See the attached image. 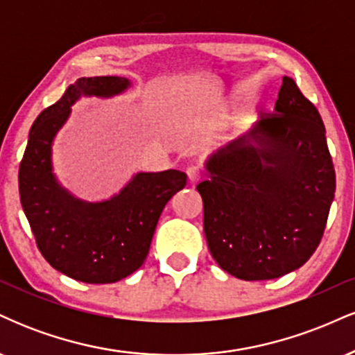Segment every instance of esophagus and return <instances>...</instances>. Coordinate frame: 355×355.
Returning <instances> with one entry per match:
<instances>
[{"mask_svg":"<svg viewBox=\"0 0 355 355\" xmlns=\"http://www.w3.org/2000/svg\"><path fill=\"white\" fill-rule=\"evenodd\" d=\"M187 175H189L190 183H197V182L200 180V178L203 177L202 166H198V165H190L189 168H187Z\"/></svg>","mask_w":355,"mask_h":355,"instance_id":"esophagus-1","label":"esophagus"}]
</instances>
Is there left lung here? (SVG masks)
Instances as JSON below:
<instances>
[{"label":"left lung","mask_w":355,"mask_h":355,"mask_svg":"<svg viewBox=\"0 0 355 355\" xmlns=\"http://www.w3.org/2000/svg\"><path fill=\"white\" fill-rule=\"evenodd\" d=\"M197 185L203 232L220 268L270 280L302 267L319 247L336 170L317 108L284 76L275 110L205 164Z\"/></svg>","instance_id":"obj_1"}]
</instances>
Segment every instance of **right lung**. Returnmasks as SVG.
Instances as JSON below:
<instances>
[{
	"instance_id": "right-lung-1",
	"label": "right lung",
	"mask_w": 355,
	"mask_h": 355,
	"mask_svg": "<svg viewBox=\"0 0 355 355\" xmlns=\"http://www.w3.org/2000/svg\"><path fill=\"white\" fill-rule=\"evenodd\" d=\"M121 76L80 78L35 120L19 164V198L36 245L53 268L85 284H112L141 267L166 202L187 185L178 170L137 173L105 202H83L56 180L51 145L80 96H113Z\"/></svg>"
}]
</instances>
